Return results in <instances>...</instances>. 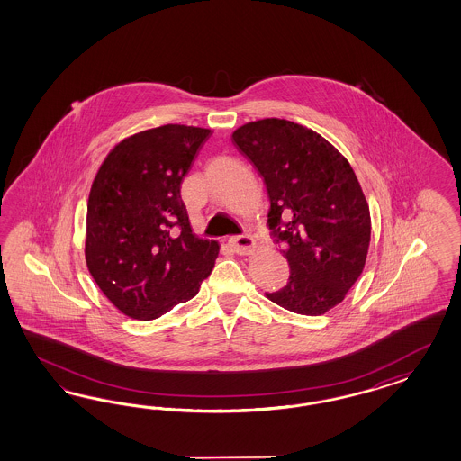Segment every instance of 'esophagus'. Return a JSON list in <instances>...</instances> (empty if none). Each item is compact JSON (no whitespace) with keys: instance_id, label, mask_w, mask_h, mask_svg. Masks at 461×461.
<instances>
[{"instance_id":"1","label":"esophagus","mask_w":461,"mask_h":461,"mask_svg":"<svg viewBox=\"0 0 461 461\" xmlns=\"http://www.w3.org/2000/svg\"><path fill=\"white\" fill-rule=\"evenodd\" d=\"M230 247L233 249V251H237L238 255H247L253 250L255 247V240L249 237V235H238V237H231L228 240Z\"/></svg>"}]
</instances>
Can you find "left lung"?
<instances>
[{"mask_svg": "<svg viewBox=\"0 0 461 461\" xmlns=\"http://www.w3.org/2000/svg\"><path fill=\"white\" fill-rule=\"evenodd\" d=\"M231 141L264 179L267 224L291 268L267 297L297 314H324L345 299L368 253L370 211L353 168L328 140L287 120L240 126Z\"/></svg>", "mask_w": 461, "mask_h": 461, "instance_id": "1", "label": "left lung"}]
</instances>
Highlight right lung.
<instances>
[{
    "label": "right lung",
    "mask_w": 461,
    "mask_h": 461,
    "mask_svg": "<svg viewBox=\"0 0 461 461\" xmlns=\"http://www.w3.org/2000/svg\"><path fill=\"white\" fill-rule=\"evenodd\" d=\"M211 130L164 125L120 141L87 201L86 264L123 314L150 321L193 299L218 241L195 237L181 184Z\"/></svg>",
    "instance_id": "right-lung-1"
}]
</instances>
